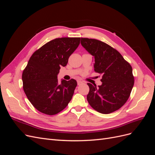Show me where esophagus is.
<instances>
[{
	"mask_svg": "<svg viewBox=\"0 0 155 155\" xmlns=\"http://www.w3.org/2000/svg\"><path fill=\"white\" fill-rule=\"evenodd\" d=\"M83 83V82L81 81H78V85H81V84H82Z\"/></svg>",
	"mask_w": 155,
	"mask_h": 155,
	"instance_id": "1",
	"label": "esophagus"
}]
</instances>
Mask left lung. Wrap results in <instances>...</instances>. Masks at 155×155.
I'll use <instances>...</instances> for the list:
<instances>
[{
    "mask_svg": "<svg viewBox=\"0 0 155 155\" xmlns=\"http://www.w3.org/2000/svg\"><path fill=\"white\" fill-rule=\"evenodd\" d=\"M81 44L94 61L95 72L101 75V85L88 83V104L102 114H109L122 107L134 85L133 68L120 52L104 42L81 38Z\"/></svg>",
    "mask_w": 155,
    "mask_h": 155,
    "instance_id": "1",
    "label": "left lung"
}]
</instances>
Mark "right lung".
Wrapping results in <instances>:
<instances>
[{
  "instance_id": "add662e5",
  "label": "right lung",
  "mask_w": 155,
  "mask_h": 155,
  "mask_svg": "<svg viewBox=\"0 0 155 155\" xmlns=\"http://www.w3.org/2000/svg\"><path fill=\"white\" fill-rule=\"evenodd\" d=\"M80 43L79 37H62L49 41L32 54L22 73L23 89L37 110L48 115L59 113L72 100L77 81L58 75Z\"/></svg>"
}]
</instances>
